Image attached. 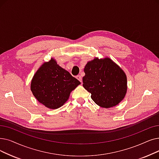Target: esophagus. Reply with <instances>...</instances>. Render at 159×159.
<instances>
[{
  "instance_id": "34e87169",
  "label": "esophagus",
  "mask_w": 159,
  "mask_h": 159,
  "mask_svg": "<svg viewBox=\"0 0 159 159\" xmlns=\"http://www.w3.org/2000/svg\"><path fill=\"white\" fill-rule=\"evenodd\" d=\"M76 78H77L80 82H82V77H81V76L80 75H77V77H76Z\"/></svg>"
}]
</instances>
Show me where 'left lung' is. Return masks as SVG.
<instances>
[{
	"instance_id": "1",
	"label": "left lung",
	"mask_w": 159,
	"mask_h": 159,
	"mask_svg": "<svg viewBox=\"0 0 159 159\" xmlns=\"http://www.w3.org/2000/svg\"><path fill=\"white\" fill-rule=\"evenodd\" d=\"M84 71L83 87L99 107H115L125 98L127 91L126 74L110 58L96 57L88 61Z\"/></svg>"
}]
</instances>
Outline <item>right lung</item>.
<instances>
[{
	"label": "right lung",
	"instance_id": "1",
	"mask_svg": "<svg viewBox=\"0 0 159 159\" xmlns=\"http://www.w3.org/2000/svg\"><path fill=\"white\" fill-rule=\"evenodd\" d=\"M79 84L77 79L51 58L34 75L30 89L39 102L48 108L57 109L65 104L71 92Z\"/></svg>",
	"mask_w": 159,
	"mask_h": 159
}]
</instances>
